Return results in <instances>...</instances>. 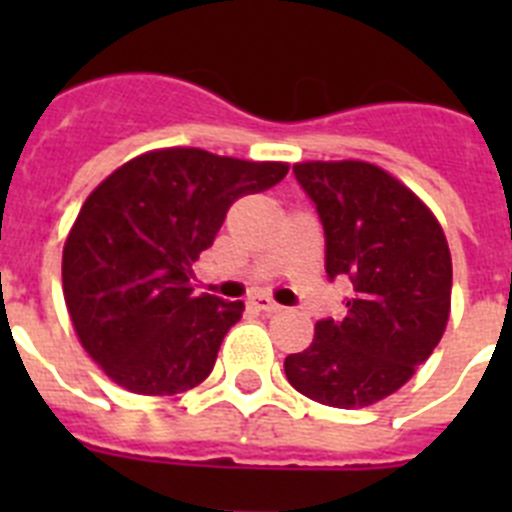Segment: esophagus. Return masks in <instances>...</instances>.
I'll return each mask as SVG.
<instances>
[{"label": "esophagus", "mask_w": 512, "mask_h": 512, "mask_svg": "<svg viewBox=\"0 0 512 512\" xmlns=\"http://www.w3.org/2000/svg\"><path fill=\"white\" fill-rule=\"evenodd\" d=\"M251 305L256 307V310H261V312H279V310H282V305H279V302H274L271 297H266V295L253 297Z\"/></svg>", "instance_id": "1"}]
</instances>
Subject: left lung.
Returning <instances> with one entry per match:
<instances>
[{
  "mask_svg": "<svg viewBox=\"0 0 512 512\" xmlns=\"http://www.w3.org/2000/svg\"><path fill=\"white\" fill-rule=\"evenodd\" d=\"M297 182L318 207L325 271L346 277V318L318 320L284 359L297 392L359 410L408 382L441 341L451 312V251L431 207L369 161H302Z\"/></svg>",
  "mask_w": 512,
  "mask_h": 512,
  "instance_id": "left-lung-1",
  "label": "left lung"
}]
</instances>
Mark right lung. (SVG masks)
Returning a JSON list of instances; mask_svg holds the SVG:
<instances>
[{
    "label": "right lung",
    "mask_w": 512,
    "mask_h": 512,
    "mask_svg": "<svg viewBox=\"0 0 512 512\" xmlns=\"http://www.w3.org/2000/svg\"><path fill=\"white\" fill-rule=\"evenodd\" d=\"M284 161L156 148L94 187L63 243V300L76 338L135 395H179L215 366L243 302L194 295L192 264L230 205L287 176Z\"/></svg>",
    "instance_id": "obj_1"
}]
</instances>
